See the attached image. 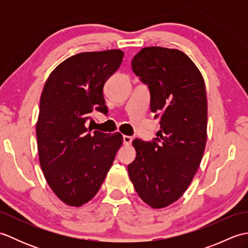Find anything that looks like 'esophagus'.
<instances>
[{
    "instance_id": "34e87169",
    "label": "esophagus",
    "mask_w": 248,
    "mask_h": 248,
    "mask_svg": "<svg viewBox=\"0 0 248 248\" xmlns=\"http://www.w3.org/2000/svg\"><path fill=\"white\" fill-rule=\"evenodd\" d=\"M123 140H124V145H130L131 143H132V140H133V139L131 138V136H129V135H124Z\"/></svg>"
}]
</instances>
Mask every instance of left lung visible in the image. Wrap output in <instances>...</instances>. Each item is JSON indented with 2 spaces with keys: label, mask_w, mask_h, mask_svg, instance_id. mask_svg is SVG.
<instances>
[{
  "label": "left lung",
  "mask_w": 248,
  "mask_h": 248,
  "mask_svg": "<svg viewBox=\"0 0 248 248\" xmlns=\"http://www.w3.org/2000/svg\"><path fill=\"white\" fill-rule=\"evenodd\" d=\"M132 70L148 86L150 109L160 117L152 141L133 140L135 160L128 172L136 193L151 208L175 202L186 191L207 141V93L202 73L176 49L148 46L136 54Z\"/></svg>",
  "instance_id": "obj_1"
}]
</instances>
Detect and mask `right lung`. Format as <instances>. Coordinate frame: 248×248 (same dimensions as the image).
Here are the masks:
<instances>
[{"label": "right lung", "instance_id": "right-lung-1", "mask_svg": "<svg viewBox=\"0 0 248 248\" xmlns=\"http://www.w3.org/2000/svg\"><path fill=\"white\" fill-rule=\"evenodd\" d=\"M121 50L85 52L51 72L40 97L36 124L41 170L52 191L72 207L101 187L123 144V135L85 127L93 109L105 113L103 86L123 62Z\"/></svg>", "mask_w": 248, "mask_h": 248}]
</instances>
